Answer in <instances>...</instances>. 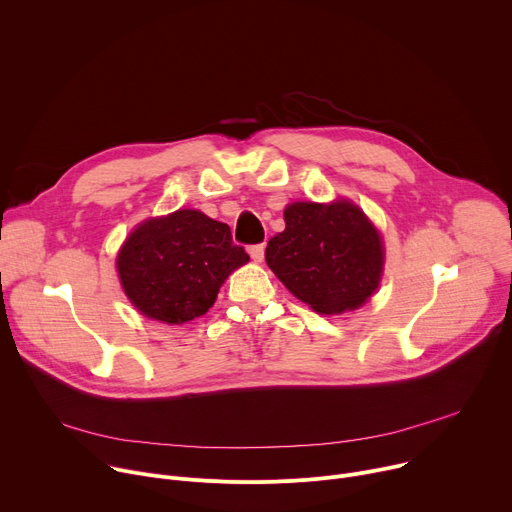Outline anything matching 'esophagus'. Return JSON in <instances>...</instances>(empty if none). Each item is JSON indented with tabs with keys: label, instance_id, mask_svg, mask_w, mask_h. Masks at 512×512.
<instances>
[{
	"label": "esophagus",
	"instance_id": "1",
	"mask_svg": "<svg viewBox=\"0 0 512 512\" xmlns=\"http://www.w3.org/2000/svg\"><path fill=\"white\" fill-rule=\"evenodd\" d=\"M249 255H251V259H253V261L261 263V261H263V255H265V247H263V243H259V245H251V247H249Z\"/></svg>",
	"mask_w": 512,
	"mask_h": 512
}]
</instances>
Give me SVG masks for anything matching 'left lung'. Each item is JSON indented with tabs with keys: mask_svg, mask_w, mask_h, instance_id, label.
<instances>
[{
	"mask_svg": "<svg viewBox=\"0 0 512 512\" xmlns=\"http://www.w3.org/2000/svg\"><path fill=\"white\" fill-rule=\"evenodd\" d=\"M283 218L285 231L269 239L265 261L298 300L320 314H340L375 294L383 245L354 204L296 202Z\"/></svg>",
	"mask_w": 512,
	"mask_h": 512,
	"instance_id": "left-lung-1",
	"label": "left lung"
}]
</instances>
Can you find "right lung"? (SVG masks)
Returning a JSON list of instances; mask_svg holds the SVG:
<instances>
[{
    "instance_id": "1",
    "label": "right lung",
    "mask_w": 512,
    "mask_h": 512,
    "mask_svg": "<svg viewBox=\"0 0 512 512\" xmlns=\"http://www.w3.org/2000/svg\"><path fill=\"white\" fill-rule=\"evenodd\" d=\"M247 261L229 225L198 210H178L139 225L117 257V271L141 314L182 324L208 312L218 287Z\"/></svg>"
}]
</instances>
